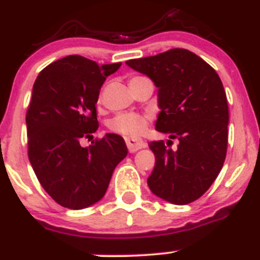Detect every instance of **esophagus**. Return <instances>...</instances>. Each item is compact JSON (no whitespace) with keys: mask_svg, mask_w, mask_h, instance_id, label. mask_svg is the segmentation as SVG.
I'll use <instances>...</instances> for the list:
<instances>
[{"mask_svg":"<svg viewBox=\"0 0 260 260\" xmlns=\"http://www.w3.org/2000/svg\"><path fill=\"white\" fill-rule=\"evenodd\" d=\"M126 146L128 148V152H137L138 150L144 148L147 146L146 142H143L142 139H134V138H127L126 139Z\"/></svg>","mask_w":260,"mask_h":260,"instance_id":"esophagus-1","label":"esophagus"}]
</instances>
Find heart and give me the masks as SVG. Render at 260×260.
Here are the masks:
<instances>
[{"mask_svg": "<svg viewBox=\"0 0 260 260\" xmlns=\"http://www.w3.org/2000/svg\"><path fill=\"white\" fill-rule=\"evenodd\" d=\"M147 125H148V116L133 113V112H123V113L116 114L108 122V127L110 132L128 138H135L141 135L146 130Z\"/></svg>", "mask_w": 260, "mask_h": 260, "instance_id": "obj_1", "label": "heart"}]
</instances>
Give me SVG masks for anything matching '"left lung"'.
Instances as JSON below:
<instances>
[{
	"instance_id": "left-lung-1",
	"label": "left lung",
	"mask_w": 260,
	"mask_h": 260,
	"mask_svg": "<svg viewBox=\"0 0 260 260\" xmlns=\"http://www.w3.org/2000/svg\"><path fill=\"white\" fill-rule=\"evenodd\" d=\"M126 63L158 88L156 130L180 141L176 151L162 141L148 144L156 158L148 187L173 204L191 203L210 189L226 156L229 110L221 79L204 59L181 48Z\"/></svg>"
}]
</instances>
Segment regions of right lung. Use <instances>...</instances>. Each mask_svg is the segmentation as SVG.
I'll return each instance as SVG.
<instances>
[{
    "instance_id": "obj_1",
    "label": "right lung",
    "mask_w": 260,
    "mask_h": 260,
    "mask_svg": "<svg viewBox=\"0 0 260 260\" xmlns=\"http://www.w3.org/2000/svg\"><path fill=\"white\" fill-rule=\"evenodd\" d=\"M121 62L99 65L73 54L48 65L36 78L26 114L28 158L43 189L62 207L82 210L107 192L114 168L127 155L122 137H92L100 88Z\"/></svg>"
}]
</instances>
